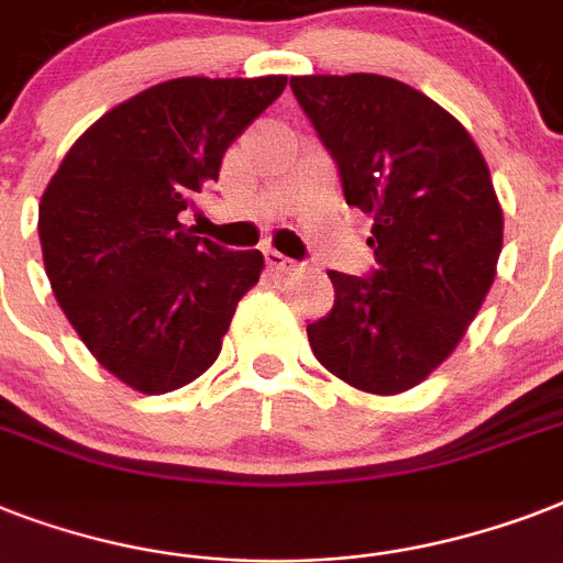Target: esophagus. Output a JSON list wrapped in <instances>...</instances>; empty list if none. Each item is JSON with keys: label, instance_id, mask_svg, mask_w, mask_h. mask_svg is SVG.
I'll list each match as a JSON object with an SVG mask.
<instances>
[{"label": "esophagus", "instance_id": "esophagus-1", "mask_svg": "<svg viewBox=\"0 0 563 563\" xmlns=\"http://www.w3.org/2000/svg\"><path fill=\"white\" fill-rule=\"evenodd\" d=\"M265 263H268V268H272V272H277V274H291V272H298V268H300L295 260L283 256L280 251H274V247H268V251H265Z\"/></svg>", "mask_w": 563, "mask_h": 563}]
</instances>
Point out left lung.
I'll list each match as a JSON object with an SVG mask.
<instances>
[{"label": "left lung", "instance_id": "obj_1", "mask_svg": "<svg viewBox=\"0 0 563 563\" xmlns=\"http://www.w3.org/2000/svg\"><path fill=\"white\" fill-rule=\"evenodd\" d=\"M291 92L333 154L351 207L374 216L368 277L327 272L316 360L368 394L420 385L467 333L497 277L503 207L453 113L385 75H300Z\"/></svg>", "mask_w": 563, "mask_h": 563}]
</instances>
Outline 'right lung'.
<instances>
[{"mask_svg":"<svg viewBox=\"0 0 563 563\" xmlns=\"http://www.w3.org/2000/svg\"><path fill=\"white\" fill-rule=\"evenodd\" d=\"M283 90L286 75L154 84L92 122L40 198L57 303L101 368L134 391H175L210 368L263 274L260 251L192 236L180 212Z\"/></svg>","mask_w":563,"mask_h":563,"instance_id":"1","label":"right lung"}]
</instances>
